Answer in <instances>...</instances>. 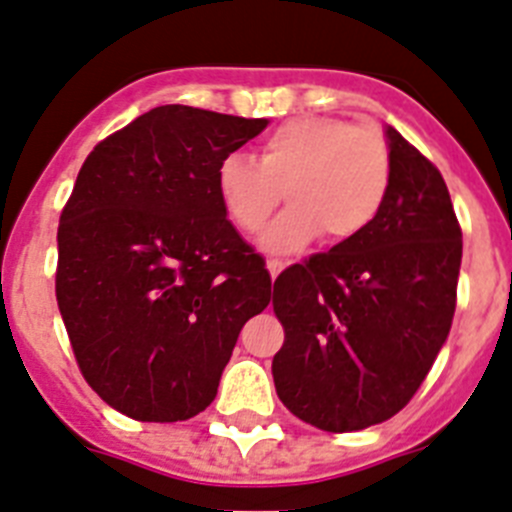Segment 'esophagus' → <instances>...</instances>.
<instances>
[{
  "label": "esophagus",
  "mask_w": 512,
  "mask_h": 512,
  "mask_svg": "<svg viewBox=\"0 0 512 512\" xmlns=\"http://www.w3.org/2000/svg\"><path fill=\"white\" fill-rule=\"evenodd\" d=\"M286 268V265H283L281 260H268V273H270V278H278V275H281V270Z\"/></svg>",
  "instance_id": "obj_1"
}]
</instances>
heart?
<instances>
[{"label": "heart", "mask_w": 512, "mask_h": 512, "mask_svg": "<svg viewBox=\"0 0 512 512\" xmlns=\"http://www.w3.org/2000/svg\"><path fill=\"white\" fill-rule=\"evenodd\" d=\"M389 177L381 131L332 115H301L265 136L257 162L226 154L216 193L226 219L244 234L260 231L286 193L291 206L260 242L275 255H291L322 231L332 242L363 234L384 206Z\"/></svg>", "instance_id": "1"}]
</instances>
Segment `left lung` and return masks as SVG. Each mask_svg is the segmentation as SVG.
<instances>
[{"instance_id": "8db88e82", "label": "left lung", "mask_w": 512, "mask_h": 512, "mask_svg": "<svg viewBox=\"0 0 512 512\" xmlns=\"http://www.w3.org/2000/svg\"><path fill=\"white\" fill-rule=\"evenodd\" d=\"M389 193L363 234L275 278L281 402L327 433L389 420L428 376L456 309L461 226L435 164L386 126Z\"/></svg>"}]
</instances>
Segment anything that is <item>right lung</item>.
I'll use <instances>...</instances> for the list:
<instances>
[{
    "label": "right lung",
    "mask_w": 512,
    "mask_h": 512,
    "mask_svg": "<svg viewBox=\"0 0 512 512\" xmlns=\"http://www.w3.org/2000/svg\"><path fill=\"white\" fill-rule=\"evenodd\" d=\"M265 118L162 105L92 149L59 221L56 301L87 384L141 422L213 402L265 262L226 219L221 159Z\"/></svg>",
    "instance_id": "1"
}]
</instances>
